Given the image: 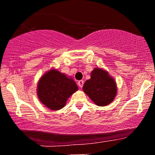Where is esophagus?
<instances>
[{
  "mask_svg": "<svg viewBox=\"0 0 155 155\" xmlns=\"http://www.w3.org/2000/svg\"><path fill=\"white\" fill-rule=\"evenodd\" d=\"M84 85V81L83 80H80L78 81V86H79V88H82V86Z\"/></svg>",
  "mask_w": 155,
  "mask_h": 155,
  "instance_id": "1",
  "label": "esophagus"
}]
</instances>
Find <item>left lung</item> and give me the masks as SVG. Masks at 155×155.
<instances>
[{"label": "left lung", "instance_id": "obj_1", "mask_svg": "<svg viewBox=\"0 0 155 155\" xmlns=\"http://www.w3.org/2000/svg\"><path fill=\"white\" fill-rule=\"evenodd\" d=\"M83 91L95 104L106 106L111 104L116 96V82L108 71L102 68H94L91 79L84 84Z\"/></svg>", "mask_w": 155, "mask_h": 155}]
</instances>
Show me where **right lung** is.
<instances>
[{
  "mask_svg": "<svg viewBox=\"0 0 155 155\" xmlns=\"http://www.w3.org/2000/svg\"><path fill=\"white\" fill-rule=\"evenodd\" d=\"M78 89L73 79L53 68L40 78L37 95L45 107L51 110H58L65 106L68 98Z\"/></svg>",
  "mask_w": 155,
  "mask_h": 155,
  "instance_id": "obj_1",
  "label": "right lung"
}]
</instances>
